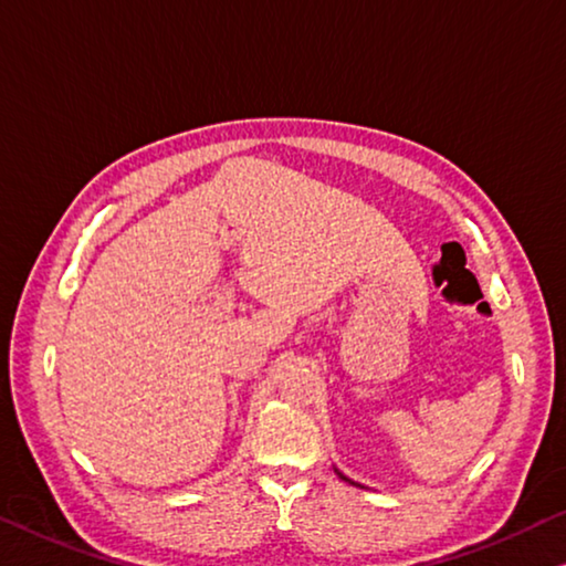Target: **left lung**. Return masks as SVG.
Listing matches in <instances>:
<instances>
[{
  "mask_svg": "<svg viewBox=\"0 0 566 566\" xmlns=\"http://www.w3.org/2000/svg\"><path fill=\"white\" fill-rule=\"evenodd\" d=\"M338 475H342V473H338ZM344 478V481H349V478H346V475H342ZM349 483H354V481H349Z\"/></svg>",
  "mask_w": 566,
  "mask_h": 566,
  "instance_id": "1",
  "label": "left lung"
}]
</instances>
